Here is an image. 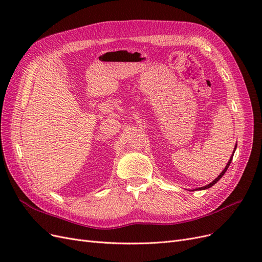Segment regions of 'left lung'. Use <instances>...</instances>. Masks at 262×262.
<instances>
[{"label":"left lung","mask_w":262,"mask_h":262,"mask_svg":"<svg viewBox=\"0 0 262 262\" xmlns=\"http://www.w3.org/2000/svg\"><path fill=\"white\" fill-rule=\"evenodd\" d=\"M236 146H237V144H236ZM235 149H236V147H235ZM235 149H234V153H235ZM233 156H234V154L232 155V157H231V160H229L228 161V163H227V165H226V167L224 168V170L223 171H222L221 173H220V176L216 178V179H214L212 182H211V184H209L208 186H205V187H201V188H199L200 190H203V189H208V188H210V187H212L213 185H215L216 184V182L222 178V177H223V175H224V173L226 172V170H227V168H228V166H229V164H231L232 163V160H233Z\"/></svg>","instance_id":"left-lung-1"}]
</instances>
